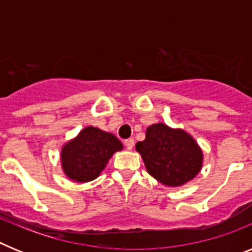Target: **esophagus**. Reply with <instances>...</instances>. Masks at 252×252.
Masks as SVG:
<instances>
[{"instance_id":"esophagus-1","label":"esophagus","mask_w":252,"mask_h":252,"mask_svg":"<svg viewBox=\"0 0 252 252\" xmlns=\"http://www.w3.org/2000/svg\"><path fill=\"white\" fill-rule=\"evenodd\" d=\"M133 145H135V141H133V139L125 140V146H126V149H127V150H132Z\"/></svg>"}]
</instances>
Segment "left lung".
Returning a JSON list of instances; mask_svg holds the SVG:
<instances>
[{"mask_svg":"<svg viewBox=\"0 0 252 252\" xmlns=\"http://www.w3.org/2000/svg\"><path fill=\"white\" fill-rule=\"evenodd\" d=\"M149 174L166 187H182L197 177L203 165V151L192 135L165 124L146 128L144 141L136 144Z\"/></svg>","mask_w":252,"mask_h":252,"instance_id":"8db88e82","label":"left lung"}]
</instances>
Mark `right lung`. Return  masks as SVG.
I'll return each mask as SVG.
<instances>
[{"instance_id":"obj_1","label":"right lung","mask_w":252,"mask_h":252,"mask_svg":"<svg viewBox=\"0 0 252 252\" xmlns=\"http://www.w3.org/2000/svg\"><path fill=\"white\" fill-rule=\"evenodd\" d=\"M122 149V142L113 133L87 126L62 148V169L73 182L87 183L98 178L113 154Z\"/></svg>"}]
</instances>
